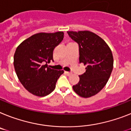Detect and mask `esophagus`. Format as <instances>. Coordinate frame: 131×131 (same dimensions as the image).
<instances>
[{
	"label": "esophagus",
	"mask_w": 131,
	"mask_h": 131,
	"mask_svg": "<svg viewBox=\"0 0 131 131\" xmlns=\"http://www.w3.org/2000/svg\"><path fill=\"white\" fill-rule=\"evenodd\" d=\"M65 74H67V76H71V74H72V73H71V72H67V71H65Z\"/></svg>",
	"instance_id": "obj_1"
}]
</instances>
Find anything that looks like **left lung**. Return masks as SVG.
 <instances>
[{
    "instance_id": "8db88e82",
    "label": "left lung",
    "mask_w": 131,
    "mask_h": 131,
    "mask_svg": "<svg viewBox=\"0 0 131 131\" xmlns=\"http://www.w3.org/2000/svg\"><path fill=\"white\" fill-rule=\"evenodd\" d=\"M67 33L79 45V62L86 66V72L79 75L80 81L72 89L81 97L94 96L106 85L113 71L111 50L103 38L91 31Z\"/></svg>"
}]
</instances>
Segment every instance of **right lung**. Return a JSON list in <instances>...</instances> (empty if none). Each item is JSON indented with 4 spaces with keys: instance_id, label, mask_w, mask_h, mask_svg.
<instances>
[{
    "instance_id": "add662e5",
    "label": "right lung",
    "mask_w": 131,
    "mask_h": 131,
    "mask_svg": "<svg viewBox=\"0 0 131 131\" xmlns=\"http://www.w3.org/2000/svg\"><path fill=\"white\" fill-rule=\"evenodd\" d=\"M64 38L63 32L35 34L18 45L14 54V67L23 86L31 94L47 96L56 87L64 71L51 69L53 50Z\"/></svg>"
}]
</instances>
